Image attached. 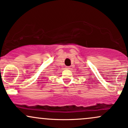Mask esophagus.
Listing matches in <instances>:
<instances>
[{
	"instance_id": "obj_1",
	"label": "esophagus",
	"mask_w": 128,
	"mask_h": 128,
	"mask_svg": "<svg viewBox=\"0 0 128 128\" xmlns=\"http://www.w3.org/2000/svg\"><path fill=\"white\" fill-rule=\"evenodd\" d=\"M66 68H67V69H70V67H66Z\"/></svg>"
}]
</instances>
